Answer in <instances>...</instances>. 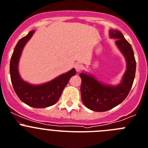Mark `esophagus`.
I'll return each instance as SVG.
<instances>
[{
  "label": "esophagus",
  "instance_id": "obj_1",
  "mask_svg": "<svg viewBox=\"0 0 148 148\" xmlns=\"http://www.w3.org/2000/svg\"><path fill=\"white\" fill-rule=\"evenodd\" d=\"M82 69V66L80 64V63H77V64L75 65V69L77 72H79V71H81Z\"/></svg>",
  "mask_w": 148,
  "mask_h": 148
}]
</instances>
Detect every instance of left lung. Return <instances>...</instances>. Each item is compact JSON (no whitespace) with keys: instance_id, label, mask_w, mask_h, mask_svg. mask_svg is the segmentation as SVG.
<instances>
[{"instance_id":"obj_1","label":"left lung","mask_w":148,"mask_h":148,"mask_svg":"<svg viewBox=\"0 0 148 148\" xmlns=\"http://www.w3.org/2000/svg\"><path fill=\"white\" fill-rule=\"evenodd\" d=\"M110 38L116 40V45L126 61V71L120 83L111 86L101 82L87 72L79 74L82 83L81 97L86 107L97 112H104L122 103L130 92L136 74V60L131 45L118 30H109Z\"/></svg>"}]
</instances>
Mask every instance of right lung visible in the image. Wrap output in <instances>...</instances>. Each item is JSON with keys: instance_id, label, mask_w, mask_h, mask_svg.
I'll return each mask as SVG.
<instances>
[{"instance_id": "right-lung-1", "label": "right lung", "mask_w": 148, "mask_h": 148, "mask_svg": "<svg viewBox=\"0 0 148 148\" xmlns=\"http://www.w3.org/2000/svg\"><path fill=\"white\" fill-rule=\"evenodd\" d=\"M34 32H29L16 45L10 61V77L14 91L23 102L31 107L42 108L53 106L59 100L70 78L76 74V70L71 69L52 80L40 85H33L23 80L18 71V64L23 49Z\"/></svg>"}]
</instances>
